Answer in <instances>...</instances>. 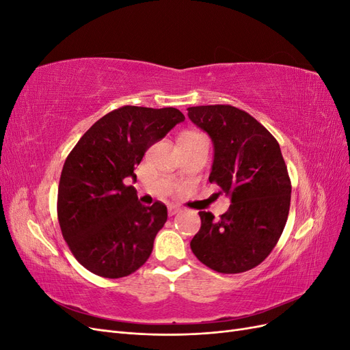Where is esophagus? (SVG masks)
<instances>
[{"label":"esophagus","mask_w":350,"mask_h":350,"mask_svg":"<svg viewBox=\"0 0 350 350\" xmlns=\"http://www.w3.org/2000/svg\"><path fill=\"white\" fill-rule=\"evenodd\" d=\"M167 211H169V216H174V215L179 213V211H181V208H179V207H176V206H169Z\"/></svg>","instance_id":"34e87169"}]
</instances>
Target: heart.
Masks as SVG:
<instances>
[{
    "mask_svg": "<svg viewBox=\"0 0 350 350\" xmlns=\"http://www.w3.org/2000/svg\"><path fill=\"white\" fill-rule=\"evenodd\" d=\"M201 137H203V135L198 134V133H191V131H189V133H184V134L181 135V139H179V142H181V140H194V139H201Z\"/></svg>",
    "mask_w": 350,
    "mask_h": 350,
    "instance_id": "b5f03b06",
    "label": "heart"
}]
</instances>
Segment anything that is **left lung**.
Listing matches in <instances>:
<instances>
[{
  "mask_svg": "<svg viewBox=\"0 0 350 350\" xmlns=\"http://www.w3.org/2000/svg\"><path fill=\"white\" fill-rule=\"evenodd\" d=\"M188 116L213 140L208 181L232 203L220 219L198 211L201 228L191 250L217 273L251 270L276 247L289 215L292 185L280 146L266 126L232 105L191 107Z\"/></svg>",
  "mask_w": 350,
  "mask_h": 350,
  "instance_id": "obj_1",
  "label": "left lung"
}]
</instances>
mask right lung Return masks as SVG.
<instances>
[{"label":"right lung","instance_id":"right-lung-1","mask_svg":"<svg viewBox=\"0 0 350 350\" xmlns=\"http://www.w3.org/2000/svg\"><path fill=\"white\" fill-rule=\"evenodd\" d=\"M185 116L176 108L125 105L81 135L66 159L57 213L70 251L93 274L120 279L139 270L167 219L161 201L143 206L133 185L134 169L147 149Z\"/></svg>","mask_w":350,"mask_h":350}]
</instances>
